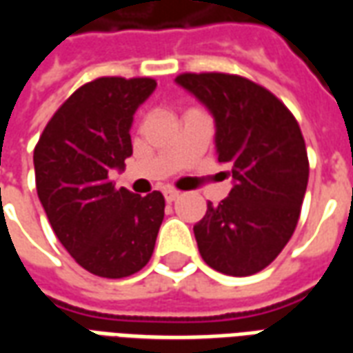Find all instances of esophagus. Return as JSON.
I'll list each match as a JSON object with an SVG mask.
<instances>
[{
	"label": "esophagus",
	"instance_id": "1",
	"mask_svg": "<svg viewBox=\"0 0 353 353\" xmlns=\"http://www.w3.org/2000/svg\"><path fill=\"white\" fill-rule=\"evenodd\" d=\"M177 196H179V192H177L176 189H164V200H166V202H174Z\"/></svg>",
	"mask_w": 353,
	"mask_h": 353
}]
</instances>
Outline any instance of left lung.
<instances>
[{
	"label": "left lung",
	"mask_w": 353,
	"mask_h": 353,
	"mask_svg": "<svg viewBox=\"0 0 353 353\" xmlns=\"http://www.w3.org/2000/svg\"><path fill=\"white\" fill-rule=\"evenodd\" d=\"M176 83L210 111L217 161L229 164V196L192 230L202 259L229 276L272 263L299 221L308 157L295 117L272 92L227 73H183Z\"/></svg>",
	"instance_id": "8db88e82"
}]
</instances>
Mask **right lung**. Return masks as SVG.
Segmentation results:
<instances>
[{"label": "right lung", "mask_w": 353, "mask_h": 353, "mask_svg": "<svg viewBox=\"0 0 353 353\" xmlns=\"http://www.w3.org/2000/svg\"><path fill=\"white\" fill-rule=\"evenodd\" d=\"M149 77H101L64 101L34 151L37 196L54 234L85 270L124 278L151 259L164 196H139L109 179L132 154L134 113L154 92Z\"/></svg>", "instance_id": "1"}]
</instances>
